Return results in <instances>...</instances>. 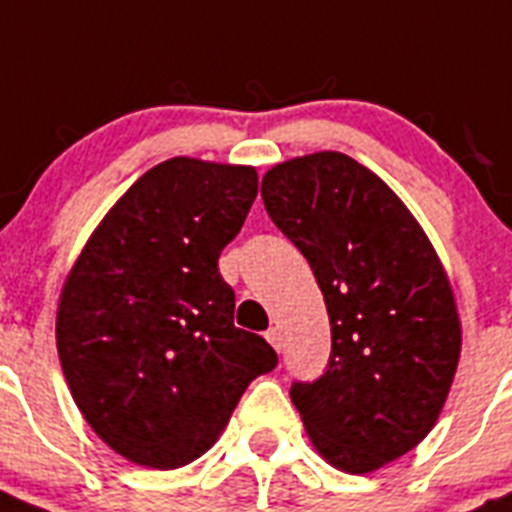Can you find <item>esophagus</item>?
I'll return each mask as SVG.
<instances>
[{
	"label": "esophagus",
	"mask_w": 512,
	"mask_h": 512,
	"mask_svg": "<svg viewBox=\"0 0 512 512\" xmlns=\"http://www.w3.org/2000/svg\"><path fill=\"white\" fill-rule=\"evenodd\" d=\"M265 337H268V342H270V345H273L275 350H281L283 337H281V330H278V327H270V330L265 332Z\"/></svg>",
	"instance_id": "obj_1"
}]
</instances>
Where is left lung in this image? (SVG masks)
<instances>
[{
  "label": "left lung",
  "mask_w": 512,
  "mask_h": 512,
  "mask_svg": "<svg viewBox=\"0 0 512 512\" xmlns=\"http://www.w3.org/2000/svg\"><path fill=\"white\" fill-rule=\"evenodd\" d=\"M260 193L330 314V361L317 381H293V404L332 466L379 469L430 433L459 363L441 260L389 185L340 151L278 164Z\"/></svg>",
  "instance_id": "left-lung-1"
}]
</instances>
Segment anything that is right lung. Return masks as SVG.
<instances>
[{"label":"right lung","mask_w":512,"mask_h":512,"mask_svg":"<svg viewBox=\"0 0 512 512\" xmlns=\"http://www.w3.org/2000/svg\"><path fill=\"white\" fill-rule=\"evenodd\" d=\"M257 195L252 167L175 157L133 182L61 291L56 345L90 428L128 461L177 469L216 443L278 355L234 327L221 250Z\"/></svg>","instance_id":"obj_1"}]
</instances>
